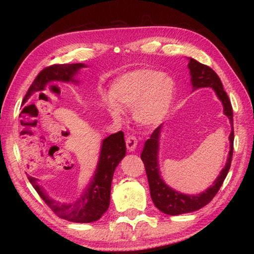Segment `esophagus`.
Returning a JSON list of instances; mask_svg holds the SVG:
<instances>
[{
	"mask_svg": "<svg viewBox=\"0 0 254 254\" xmlns=\"http://www.w3.org/2000/svg\"><path fill=\"white\" fill-rule=\"evenodd\" d=\"M126 142H127V150H128V151H130V152H133V151H134V150L136 149L137 140H136V137H135L134 135H128V136H127Z\"/></svg>",
	"mask_w": 254,
	"mask_h": 254,
	"instance_id": "obj_1",
	"label": "esophagus"
}]
</instances>
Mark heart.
I'll return each instance as SVG.
<instances>
[{
  "label": "heart",
  "mask_w": 254,
  "mask_h": 254,
  "mask_svg": "<svg viewBox=\"0 0 254 254\" xmlns=\"http://www.w3.org/2000/svg\"><path fill=\"white\" fill-rule=\"evenodd\" d=\"M177 87L174 79L156 69H136L120 76L102 100L114 117L131 107L132 118L142 127H154L163 121L173 106Z\"/></svg>",
  "instance_id": "1"
}]
</instances>
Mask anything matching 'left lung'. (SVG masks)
<instances>
[{"mask_svg": "<svg viewBox=\"0 0 254 254\" xmlns=\"http://www.w3.org/2000/svg\"><path fill=\"white\" fill-rule=\"evenodd\" d=\"M188 69L189 74H190L192 92L204 87L212 88L222 103L223 113L230 120V151L224 168L221 170L220 175L214 180L213 185H210L207 189H205L199 194H184V192L171 188L162 178L160 167H159V145H160L163 124L153 131L150 139L144 142L141 159H142L145 167V173H147L150 187V195H151L153 204L159 210L168 215H180L195 212V210H198L201 207H204L205 205H207L214 198V196L217 194V191L220 190L222 184L230 170L232 156H233V110H232L229 96H227L224 88H223L220 77L208 66L196 62L195 59L188 58Z\"/></svg>", "mask_w": 254, "mask_h": 254, "instance_id": "1", "label": "left lung"}]
</instances>
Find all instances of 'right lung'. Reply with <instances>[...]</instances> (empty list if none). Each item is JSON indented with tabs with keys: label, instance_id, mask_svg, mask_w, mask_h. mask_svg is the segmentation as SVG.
<instances>
[{
	"label": "right lung",
	"instance_id": "obj_1",
	"mask_svg": "<svg viewBox=\"0 0 254 254\" xmlns=\"http://www.w3.org/2000/svg\"><path fill=\"white\" fill-rule=\"evenodd\" d=\"M87 67L85 64H66L45 68L30 86L23 102L27 103L38 92H44L54 81L78 85L77 76L80 69ZM127 147L124 133L120 131L102 141L100 157L96 169L83 192L72 201H59L50 197L46 189L40 186L39 180L28 176L30 184L36 189L45 203L54 210L58 217L74 223H92L100 220L110 206L111 185L114 171L126 157Z\"/></svg>",
	"mask_w": 254,
	"mask_h": 254
}]
</instances>
